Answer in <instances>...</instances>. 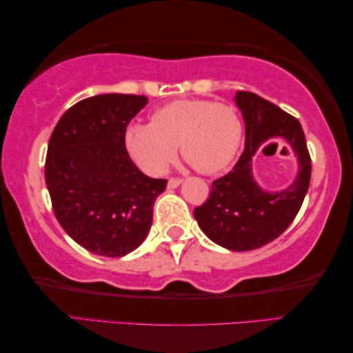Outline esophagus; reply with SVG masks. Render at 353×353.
<instances>
[{
  "instance_id": "1",
  "label": "esophagus",
  "mask_w": 353,
  "mask_h": 353,
  "mask_svg": "<svg viewBox=\"0 0 353 353\" xmlns=\"http://www.w3.org/2000/svg\"><path fill=\"white\" fill-rule=\"evenodd\" d=\"M183 183L181 178H170L169 183H167V188L169 189H176Z\"/></svg>"
}]
</instances>
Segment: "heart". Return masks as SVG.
<instances>
[{
  "instance_id": "obj_1",
  "label": "heart",
  "mask_w": 353,
  "mask_h": 353,
  "mask_svg": "<svg viewBox=\"0 0 353 353\" xmlns=\"http://www.w3.org/2000/svg\"><path fill=\"white\" fill-rule=\"evenodd\" d=\"M244 125L234 108L210 100H178L153 112L152 123H130L125 147L148 173L163 175L180 143L195 169L217 173L231 164L242 143Z\"/></svg>"
}]
</instances>
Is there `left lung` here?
Masks as SVG:
<instances>
[{
    "label": "left lung",
    "instance_id": "1",
    "mask_svg": "<svg viewBox=\"0 0 353 353\" xmlns=\"http://www.w3.org/2000/svg\"><path fill=\"white\" fill-rule=\"evenodd\" d=\"M234 101L244 117L245 148L233 170L212 181L210 197L195 208L194 217L217 245L247 252L272 242L292 223L308 192L311 159L297 119L252 92H236ZM274 138H283L293 148L299 172L286 190L265 191L252 176L251 161Z\"/></svg>",
    "mask_w": 353,
    "mask_h": 353
}]
</instances>
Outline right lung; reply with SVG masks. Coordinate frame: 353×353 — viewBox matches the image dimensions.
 Returning a JSON list of instances; mask_svg holds the SVG:
<instances>
[{
    "mask_svg": "<svg viewBox=\"0 0 353 353\" xmlns=\"http://www.w3.org/2000/svg\"><path fill=\"white\" fill-rule=\"evenodd\" d=\"M147 97L103 94L62 115L48 142L45 181L54 216L81 247L122 258L145 241L165 180L137 169L125 130Z\"/></svg>",
    "mask_w": 353,
    "mask_h": 353,
    "instance_id": "1",
    "label": "right lung"
}]
</instances>
